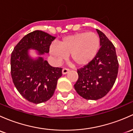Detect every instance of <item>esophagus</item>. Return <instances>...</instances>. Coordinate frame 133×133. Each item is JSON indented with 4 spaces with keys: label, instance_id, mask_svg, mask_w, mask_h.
Returning a JSON list of instances; mask_svg holds the SVG:
<instances>
[{
    "label": "esophagus",
    "instance_id": "34e87169",
    "mask_svg": "<svg viewBox=\"0 0 133 133\" xmlns=\"http://www.w3.org/2000/svg\"><path fill=\"white\" fill-rule=\"evenodd\" d=\"M69 71V69L68 68H63L62 69V74L63 75H65L68 72V71Z\"/></svg>",
    "mask_w": 133,
    "mask_h": 133
}]
</instances>
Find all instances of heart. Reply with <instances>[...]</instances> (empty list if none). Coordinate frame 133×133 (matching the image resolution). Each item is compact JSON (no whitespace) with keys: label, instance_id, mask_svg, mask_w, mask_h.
I'll use <instances>...</instances> for the list:
<instances>
[{"label":"heart","instance_id":"b5f03b06","mask_svg":"<svg viewBox=\"0 0 133 133\" xmlns=\"http://www.w3.org/2000/svg\"><path fill=\"white\" fill-rule=\"evenodd\" d=\"M100 48V39L94 32H79L64 37L60 44L54 43L50 53L60 63L71 55L73 62L79 65L88 64L95 58Z\"/></svg>","mask_w":133,"mask_h":133}]
</instances>
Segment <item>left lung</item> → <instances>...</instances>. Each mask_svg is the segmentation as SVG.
<instances>
[{
  "label": "left lung",
  "instance_id": "left-lung-1",
  "mask_svg": "<svg viewBox=\"0 0 133 133\" xmlns=\"http://www.w3.org/2000/svg\"><path fill=\"white\" fill-rule=\"evenodd\" d=\"M99 48L95 58L77 69L78 79L74 85L78 94L88 100H97L108 93L117 77L118 62L115 48L104 33L97 29Z\"/></svg>",
  "mask_w": 133,
  "mask_h": 133
}]
</instances>
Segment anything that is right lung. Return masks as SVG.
<instances>
[{
	"mask_svg": "<svg viewBox=\"0 0 133 133\" xmlns=\"http://www.w3.org/2000/svg\"><path fill=\"white\" fill-rule=\"evenodd\" d=\"M55 39L48 33L35 30L25 36L11 53V74L14 85L25 99L35 104L52 97L62 68L51 66L42 57L34 61L28 55V50L36 49L40 55L48 53Z\"/></svg>",
	"mask_w": 133,
	"mask_h": 133,
	"instance_id": "right-lung-1",
	"label": "right lung"
}]
</instances>
